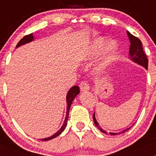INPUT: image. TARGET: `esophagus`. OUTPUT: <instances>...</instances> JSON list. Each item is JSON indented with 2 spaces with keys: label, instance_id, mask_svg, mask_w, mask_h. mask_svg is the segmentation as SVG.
Here are the masks:
<instances>
[{
  "label": "esophagus",
  "instance_id": "obj_1",
  "mask_svg": "<svg viewBox=\"0 0 156 156\" xmlns=\"http://www.w3.org/2000/svg\"><path fill=\"white\" fill-rule=\"evenodd\" d=\"M80 88L81 91H86V90H90V87H89V84L87 83V82L86 81H82L80 83Z\"/></svg>",
  "mask_w": 156,
  "mask_h": 156
}]
</instances>
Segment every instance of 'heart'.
<instances>
[{"mask_svg": "<svg viewBox=\"0 0 156 156\" xmlns=\"http://www.w3.org/2000/svg\"><path fill=\"white\" fill-rule=\"evenodd\" d=\"M106 44H108L107 45H106ZM106 45L107 46L106 50V53H107V57H110L111 55L116 50L117 43L115 41H110L107 44V39L105 37H102L96 38L93 41L92 44L89 47L88 52H87V57H92L99 53L104 49Z\"/></svg>", "mask_w": 156, "mask_h": 156, "instance_id": "heart-1", "label": "heart"}]
</instances>
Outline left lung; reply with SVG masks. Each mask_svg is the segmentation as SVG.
<instances>
[{"label":"left lung","mask_w":156,"mask_h":156,"mask_svg":"<svg viewBox=\"0 0 156 156\" xmlns=\"http://www.w3.org/2000/svg\"><path fill=\"white\" fill-rule=\"evenodd\" d=\"M127 34H128L129 39L130 41V48H129V57L130 59L132 60H133L136 63H139V64L142 65L146 69H148V63H149V60H148L147 57H146V53L144 52L143 48H142V44L140 40L139 39L136 37L133 36V34H131L129 32L127 31ZM93 121H94L95 125L96 126L98 129H99L102 133H106L107 134L106 131L100 127V126L99 125V123L96 121V118H95V112L93 113ZM130 128H128L127 129H125L124 131H122V133H125V132L128 131ZM119 134V133H109V135L111 136H113V135H117Z\"/></svg>","instance_id":"obj_1"}]
</instances>
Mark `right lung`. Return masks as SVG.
Instances as JSON below:
<instances>
[{"mask_svg":"<svg viewBox=\"0 0 156 156\" xmlns=\"http://www.w3.org/2000/svg\"><path fill=\"white\" fill-rule=\"evenodd\" d=\"M33 40H34V36H33L32 34L26 35V36L23 37L19 41L18 44H17V46H16V47H20V46L23 45V44L30 42V41H32ZM79 93H80V89L77 86H74V87H73L72 88L69 90V92H68L67 93V96H66V103H67V106H66V119H65V121L64 122H63V126H62V127L60 128V129L59 130L58 132H57V133H55L54 135H53V136H50V137L45 138V139H41V140L42 141L50 140V139H53V138L55 137H57V136H58L59 135L61 134L62 132H63V130L65 129V128H66V124H67V119H68V116H69V109H70L71 104H72L73 101V99H75L76 96V95L79 94Z\"/></svg>","mask_w":156,"mask_h":156,"instance_id":"obj_1","label":"right lung"}]
</instances>
